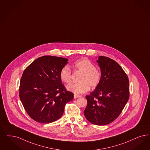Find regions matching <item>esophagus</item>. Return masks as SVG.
<instances>
[{
	"label": "esophagus",
	"mask_w": 150,
	"mask_h": 150,
	"mask_svg": "<svg viewBox=\"0 0 150 150\" xmlns=\"http://www.w3.org/2000/svg\"><path fill=\"white\" fill-rule=\"evenodd\" d=\"M79 97H81V96H79V95H74V99H76V98H79Z\"/></svg>",
	"instance_id": "1"
}]
</instances>
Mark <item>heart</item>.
I'll return each mask as SVG.
<instances>
[{"label":"heart","mask_w":150,"mask_h":150,"mask_svg":"<svg viewBox=\"0 0 150 150\" xmlns=\"http://www.w3.org/2000/svg\"><path fill=\"white\" fill-rule=\"evenodd\" d=\"M73 68L82 72L79 80L80 82L70 84L67 90L75 94H80L88 91L90 89H95L100 83L102 72L96 68V65L89 59L83 58L76 61L72 65ZM61 80L65 84L71 81V70L68 66H64L60 70Z\"/></svg>","instance_id":"obj_1"}]
</instances>
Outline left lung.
<instances>
[{"label":"left lung","instance_id":"8db88e82","mask_svg":"<svg viewBox=\"0 0 150 150\" xmlns=\"http://www.w3.org/2000/svg\"><path fill=\"white\" fill-rule=\"evenodd\" d=\"M102 80L96 89L87 95L84 110L86 120L93 125L104 126L117 118L129 96L128 78L114 60L100 56L96 61Z\"/></svg>","mask_w":150,"mask_h":150}]
</instances>
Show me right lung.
I'll list each match as a JSON object with an SVG mask.
<instances>
[{
  "label": "right lung",
  "mask_w": 150,
  "mask_h": 150,
  "mask_svg": "<svg viewBox=\"0 0 150 150\" xmlns=\"http://www.w3.org/2000/svg\"><path fill=\"white\" fill-rule=\"evenodd\" d=\"M68 59L43 56L32 62L21 79L19 98L31 118L49 123L62 115L66 103L74 94L66 90L60 78L61 69Z\"/></svg>",
  "instance_id": "add662e5"
}]
</instances>
